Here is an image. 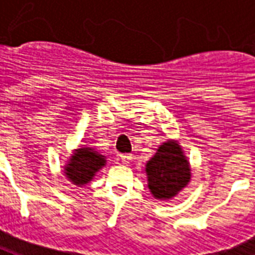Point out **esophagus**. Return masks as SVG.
Masks as SVG:
<instances>
[{
    "instance_id": "obj_1",
    "label": "esophagus",
    "mask_w": 255,
    "mask_h": 255,
    "mask_svg": "<svg viewBox=\"0 0 255 255\" xmlns=\"http://www.w3.org/2000/svg\"><path fill=\"white\" fill-rule=\"evenodd\" d=\"M131 155H129V153H124V155H118V160L122 161L124 164H129L130 161H131Z\"/></svg>"
}]
</instances>
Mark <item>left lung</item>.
<instances>
[{
	"label": "left lung",
	"instance_id": "8db88e82",
	"mask_svg": "<svg viewBox=\"0 0 255 255\" xmlns=\"http://www.w3.org/2000/svg\"><path fill=\"white\" fill-rule=\"evenodd\" d=\"M148 187L157 200H171L190 182V164L181 145L163 142L145 166Z\"/></svg>",
	"mask_w": 255,
	"mask_h": 255
}]
</instances>
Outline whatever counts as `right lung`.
Returning a JSON list of instances; mask_svg holds the SVG:
<instances>
[{
	"label": "right lung",
	"instance_id": "obj_1",
	"mask_svg": "<svg viewBox=\"0 0 255 255\" xmlns=\"http://www.w3.org/2000/svg\"><path fill=\"white\" fill-rule=\"evenodd\" d=\"M103 166H106V156L100 155L89 146H83L74 149L68 164L64 167V172L73 185L84 186Z\"/></svg>",
	"mask_w": 255,
	"mask_h": 255
}]
</instances>
